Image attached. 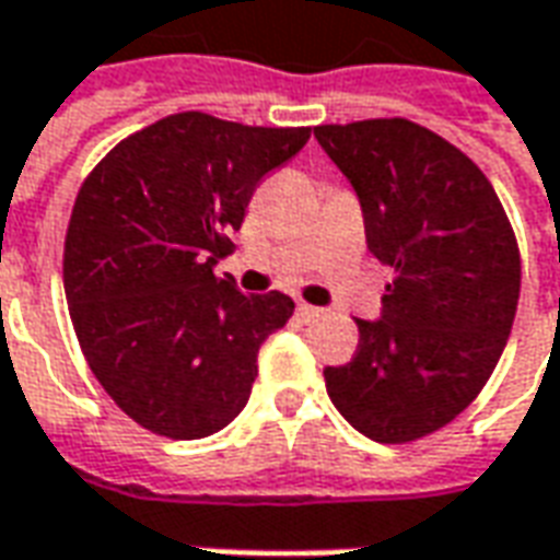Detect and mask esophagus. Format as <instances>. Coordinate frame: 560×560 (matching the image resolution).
<instances>
[{"instance_id": "esophagus-1", "label": "esophagus", "mask_w": 560, "mask_h": 560, "mask_svg": "<svg viewBox=\"0 0 560 560\" xmlns=\"http://www.w3.org/2000/svg\"><path fill=\"white\" fill-rule=\"evenodd\" d=\"M296 312H300L303 320H317V317H324V308H315V305H308V303L296 305Z\"/></svg>"}]
</instances>
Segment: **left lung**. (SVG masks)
<instances>
[{"label":"left lung","mask_w":560,"mask_h":560,"mask_svg":"<svg viewBox=\"0 0 560 560\" xmlns=\"http://www.w3.org/2000/svg\"><path fill=\"white\" fill-rule=\"evenodd\" d=\"M360 197L369 252L396 272L377 320H357L351 363L324 369L345 420L408 444L456 420L504 353L518 305V245L474 161L408 119L317 126Z\"/></svg>","instance_id":"obj_1"}]
</instances>
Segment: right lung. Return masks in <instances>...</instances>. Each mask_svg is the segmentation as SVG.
Listing matches in <instances>:
<instances>
[{
  "instance_id": "right-lung-1",
  "label": "right lung",
  "mask_w": 560,
  "mask_h": 560,
  "mask_svg": "<svg viewBox=\"0 0 560 560\" xmlns=\"http://www.w3.org/2000/svg\"><path fill=\"white\" fill-rule=\"evenodd\" d=\"M312 128L173 114L116 143L80 185L66 233L68 312L107 396L173 441L219 432L243 411L260 345L293 300L219 279L245 207Z\"/></svg>"
}]
</instances>
